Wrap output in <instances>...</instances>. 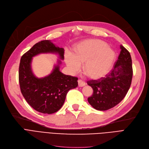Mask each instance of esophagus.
Wrapping results in <instances>:
<instances>
[{"label":"esophagus","instance_id":"34e87169","mask_svg":"<svg viewBox=\"0 0 149 149\" xmlns=\"http://www.w3.org/2000/svg\"><path fill=\"white\" fill-rule=\"evenodd\" d=\"M78 86L79 87H83L84 86H85V83L84 81H83L82 80L79 79L78 81Z\"/></svg>","mask_w":149,"mask_h":149}]
</instances>
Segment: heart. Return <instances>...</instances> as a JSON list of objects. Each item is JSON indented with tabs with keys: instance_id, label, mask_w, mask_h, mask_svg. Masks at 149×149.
Listing matches in <instances>:
<instances>
[{
	"instance_id": "heart-1",
	"label": "heart",
	"mask_w": 149,
	"mask_h": 149,
	"mask_svg": "<svg viewBox=\"0 0 149 149\" xmlns=\"http://www.w3.org/2000/svg\"><path fill=\"white\" fill-rule=\"evenodd\" d=\"M115 60V53L100 40H90L79 44L73 55L66 58V63L70 71H78L83 64V71L90 79H99L110 71Z\"/></svg>"
}]
</instances>
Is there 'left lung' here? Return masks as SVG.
I'll use <instances>...</instances> for the list:
<instances>
[{
	"mask_svg": "<svg viewBox=\"0 0 149 149\" xmlns=\"http://www.w3.org/2000/svg\"><path fill=\"white\" fill-rule=\"evenodd\" d=\"M120 47L118 59L110 73L104 78L87 82L93 89V95L88 98V101L96 110L106 111L118 104L127 94L131 84V56L127 49L122 45Z\"/></svg>",
	"mask_w": 149,
	"mask_h": 149,
	"instance_id": "1",
	"label": "left lung"
}]
</instances>
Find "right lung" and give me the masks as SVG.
Returning <instances> with one entry per match:
<instances>
[{"label":"right lung","mask_w":149,"mask_h":149,"mask_svg":"<svg viewBox=\"0 0 149 149\" xmlns=\"http://www.w3.org/2000/svg\"><path fill=\"white\" fill-rule=\"evenodd\" d=\"M48 53L58 54L61 60L64 59V49L56 47L50 40L37 43L21 58L19 80L21 93L29 104L38 112L49 114L60 109L68 92L78 86V78L62 73L60 60L49 75L36 77L31 66L32 58Z\"/></svg>","instance_id":"right-lung-1"}]
</instances>
